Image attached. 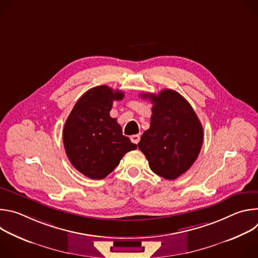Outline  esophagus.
Segmentation results:
<instances>
[{
  "label": "esophagus",
  "instance_id": "obj_1",
  "mask_svg": "<svg viewBox=\"0 0 258 258\" xmlns=\"http://www.w3.org/2000/svg\"><path fill=\"white\" fill-rule=\"evenodd\" d=\"M131 140L134 144H138L140 142V136L139 135H134L131 137Z\"/></svg>",
  "mask_w": 258,
  "mask_h": 258
}]
</instances>
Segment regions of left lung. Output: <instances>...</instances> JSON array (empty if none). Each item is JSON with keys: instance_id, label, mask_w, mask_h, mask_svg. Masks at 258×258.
I'll return each instance as SVG.
<instances>
[{"instance_id": "left-lung-1", "label": "left lung", "mask_w": 258, "mask_h": 258, "mask_svg": "<svg viewBox=\"0 0 258 258\" xmlns=\"http://www.w3.org/2000/svg\"><path fill=\"white\" fill-rule=\"evenodd\" d=\"M141 97L150 99L153 107L150 127L143 134L139 149L153 172L175 179L193 165L200 153L202 124L189 102L173 90Z\"/></svg>"}]
</instances>
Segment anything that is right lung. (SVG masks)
Returning <instances> with one entry per match:
<instances>
[{"label":"right lung","instance_id":"add662e5","mask_svg":"<svg viewBox=\"0 0 258 258\" xmlns=\"http://www.w3.org/2000/svg\"><path fill=\"white\" fill-rule=\"evenodd\" d=\"M121 91L107 86L86 92L70 112L63 130L65 152L71 164L93 179H102L119 164L137 145L122 135L116 118L110 116L113 101L122 100Z\"/></svg>","mask_w":258,"mask_h":258}]
</instances>
